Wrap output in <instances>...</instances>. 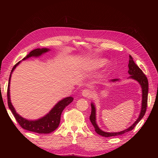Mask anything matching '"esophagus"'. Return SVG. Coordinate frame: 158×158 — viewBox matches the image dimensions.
<instances>
[{
    "mask_svg": "<svg viewBox=\"0 0 158 158\" xmlns=\"http://www.w3.org/2000/svg\"><path fill=\"white\" fill-rule=\"evenodd\" d=\"M82 94L83 96L86 97V98L92 96V92H91V90H89V89H84V90L82 91Z\"/></svg>",
    "mask_w": 158,
    "mask_h": 158,
    "instance_id": "esophagus-1",
    "label": "esophagus"
}]
</instances>
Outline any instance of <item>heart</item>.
I'll return each mask as SVG.
<instances>
[{"label": "heart", "mask_w": 158, "mask_h": 158, "mask_svg": "<svg viewBox=\"0 0 158 158\" xmlns=\"http://www.w3.org/2000/svg\"><path fill=\"white\" fill-rule=\"evenodd\" d=\"M106 63H107L106 60H104V59L95 60L92 62L91 65H92V66H94V67H99V66H103L106 64Z\"/></svg>", "instance_id": "heart-1"}]
</instances>
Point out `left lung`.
Returning <instances> with one entry per match:
<instances>
[{
    "mask_svg": "<svg viewBox=\"0 0 158 158\" xmlns=\"http://www.w3.org/2000/svg\"><path fill=\"white\" fill-rule=\"evenodd\" d=\"M128 74L131 75L129 78L136 80L137 82L140 84L142 88V107H141V111L140 113V115L137 118V120L133 123V125H131L130 127L127 129H125L123 131L118 132H107L102 131L101 129L99 128L96 123V113H95V107L94 103L91 104V107H92V112L89 117L90 121L92 123V125L94 127L95 131L98 133V135H101L104 137H110V136H118L123 135L127 132L132 131V129L135 127L137 124L140 122V121L142 118V117L144 116L146 111L147 107V103H148V78L145 74L143 73L142 70L138 67L136 64V63L134 62L132 57L130 55L129 56V63H128ZM118 81V79H113L110 80V82H116Z\"/></svg>",
    "mask_w": 158,
    "mask_h": 158,
    "instance_id": "obj_1",
    "label": "left lung"
}]
</instances>
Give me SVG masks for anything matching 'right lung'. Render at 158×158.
Masks as SVG:
<instances>
[{"mask_svg": "<svg viewBox=\"0 0 158 158\" xmlns=\"http://www.w3.org/2000/svg\"><path fill=\"white\" fill-rule=\"evenodd\" d=\"M50 51L49 49L42 48V49H35L31 51L29 54L26 57L22 59L24 60L28 58H30L31 56L37 57L43 55L45 52H48ZM20 62H18L14 66L13 69H12L11 73L10 74V78H9L8 89H7V98H8V107L11 110L12 114H14V117L16 119L17 122L19 125L21 126L25 130L29 131L31 132L39 133V134H49L54 131L59 127V123L60 121V116L61 113L63 112L64 109L69 106V105L73 101L74 98L73 97H67L63 99L60 100V102L57 103L53 107L51 111L47 113L46 115L40 118L37 120H27L24 118L21 117L20 114H18L16 111L15 109L13 107L12 104L10 102V78L12 76V73H13L14 70L16 69V66L20 63Z\"/></svg>", "mask_w": 158, "mask_h": 158, "instance_id": "obj_1", "label": "right lung"}]
</instances>
